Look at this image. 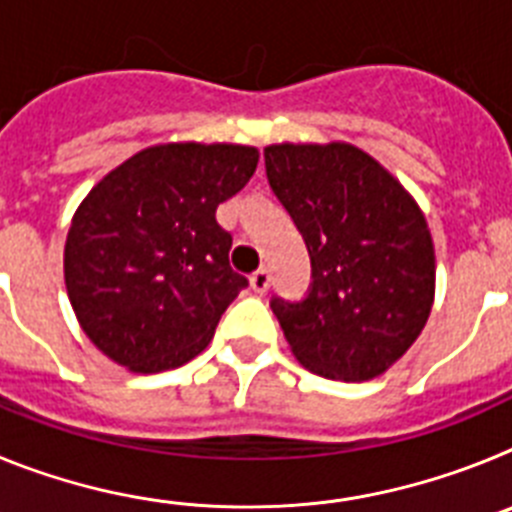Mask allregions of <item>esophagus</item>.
I'll use <instances>...</instances> for the list:
<instances>
[{
	"mask_svg": "<svg viewBox=\"0 0 512 512\" xmlns=\"http://www.w3.org/2000/svg\"><path fill=\"white\" fill-rule=\"evenodd\" d=\"M269 284H271V274H269V269H266V266H261V269L253 271V274H251L253 292H259V295H264L266 289H269Z\"/></svg>",
	"mask_w": 512,
	"mask_h": 512,
	"instance_id": "obj_1",
	"label": "esophagus"
}]
</instances>
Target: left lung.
<instances>
[{
	"label": "left lung",
	"instance_id": "obj_1",
	"mask_svg": "<svg viewBox=\"0 0 512 512\" xmlns=\"http://www.w3.org/2000/svg\"><path fill=\"white\" fill-rule=\"evenodd\" d=\"M266 179L310 253L302 300L271 310L305 369L361 382L390 369L431 315L436 256L395 176L348 143L264 148Z\"/></svg>",
	"mask_w": 512,
	"mask_h": 512
}]
</instances>
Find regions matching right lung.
Segmentation results:
<instances>
[{
	"label": "right lung",
	"mask_w": 512,
	"mask_h": 512,
	"mask_svg": "<svg viewBox=\"0 0 512 512\" xmlns=\"http://www.w3.org/2000/svg\"><path fill=\"white\" fill-rule=\"evenodd\" d=\"M259 164L251 146L169 143L135 153L76 210L66 289L81 328L133 372L187 364L215 336L248 279L230 269L233 235L215 220Z\"/></svg>",
	"instance_id": "right-lung-1"
}]
</instances>
